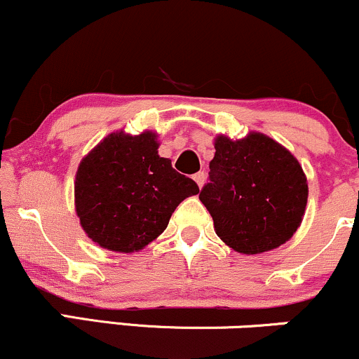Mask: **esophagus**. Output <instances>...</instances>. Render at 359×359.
Instances as JSON below:
<instances>
[{
    "instance_id": "1",
    "label": "esophagus",
    "mask_w": 359,
    "mask_h": 359,
    "mask_svg": "<svg viewBox=\"0 0 359 359\" xmlns=\"http://www.w3.org/2000/svg\"><path fill=\"white\" fill-rule=\"evenodd\" d=\"M194 180H196L199 187H203L204 182H205V172H197V174L194 175Z\"/></svg>"
}]
</instances>
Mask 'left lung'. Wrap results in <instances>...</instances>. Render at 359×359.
<instances>
[{
  "label": "left lung",
  "mask_w": 359,
  "mask_h": 359,
  "mask_svg": "<svg viewBox=\"0 0 359 359\" xmlns=\"http://www.w3.org/2000/svg\"><path fill=\"white\" fill-rule=\"evenodd\" d=\"M209 182L199 199L216 234L233 250L257 255L290 240L306 212L309 187L294 155L275 140L250 133L217 137Z\"/></svg>",
  "instance_id": "1"
}]
</instances>
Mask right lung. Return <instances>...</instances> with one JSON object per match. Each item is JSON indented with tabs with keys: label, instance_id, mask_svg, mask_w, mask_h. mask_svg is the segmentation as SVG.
Masks as SVG:
<instances>
[{
	"label": "right lung",
	"instance_id": "add662e5",
	"mask_svg": "<svg viewBox=\"0 0 359 359\" xmlns=\"http://www.w3.org/2000/svg\"><path fill=\"white\" fill-rule=\"evenodd\" d=\"M199 187L158 155L151 131L111 133L82 158L76 211L88 236L111 251L142 250L163 233L172 212Z\"/></svg>",
	"mask_w": 359,
	"mask_h": 359
}]
</instances>
